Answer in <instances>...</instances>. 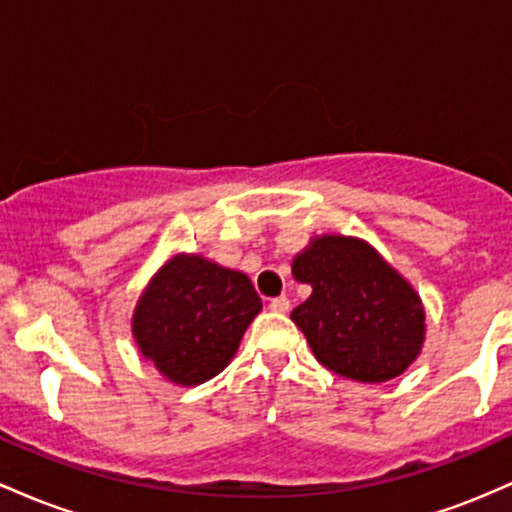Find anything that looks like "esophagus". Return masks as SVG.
<instances>
[{"label":"esophagus","mask_w":512,"mask_h":512,"mask_svg":"<svg viewBox=\"0 0 512 512\" xmlns=\"http://www.w3.org/2000/svg\"><path fill=\"white\" fill-rule=\"evenodd\" d=\"M271 309H273V312H278V314H285L287 309H290V300H287L285 295L275 297V300H271Z\"/></svg>","instance_id":"obj_1"}]
</instances>
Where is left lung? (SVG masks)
<instances>
[{
  "instance_id": "left-lung-1",
  "label": "left lung",
  "mask_w": 512,
  "mask_h": 512,
  "mask_svg": "<svg viewBox=\"0 0 512 512\" xmlns=\"http://www.w3.org/2000/svg\"><path fill=\"white\" fill-rule=\"evenodd\" d=\"M312 295L292 309L314 358L348 380L377 384L409 370L426 341L421 295L360 237L319 234L292 258Z\"/></svg>"
}]
</instances>
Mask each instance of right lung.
<instances>
[{
	"instance_id": "obj_1",
	"label": "right lung",
	"mask_w": 512,
	"mask_h": 512,
	"mask_svg": "<svg viewBox=\"0 0 512 512\" xmlns=\"http://www.w3.org/2000/svg\"><path fill=\"white\" fill-rule=\"evenodd\" d=\"M249 275L203 254H176L132 312V338L166 382L195 387L220 375L261 312Z\"/></svg>"
}]
</instances>
